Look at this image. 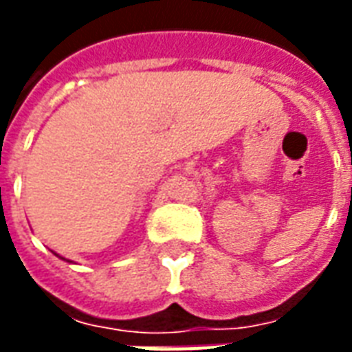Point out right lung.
I'll use <instances>...</instances> for the list:
<instances>
[{"label":"right lung","instance_id":"right-lung-1","mask_svg":"<svg viewBox=\"0 0 352 352\" xmlns=\"http://www.w3.org/2000/svg\"><path fill=\"white\" fill-rule=\"evenodd\" d=\"M56 256H57V257H61V256H59V254H56ZM61 259H65V257H61ZM65 261H69V259H65ZM69 263H70V261H69Z\"/></svg>","mask_w":352,"mask_h":352}]
</instances>
